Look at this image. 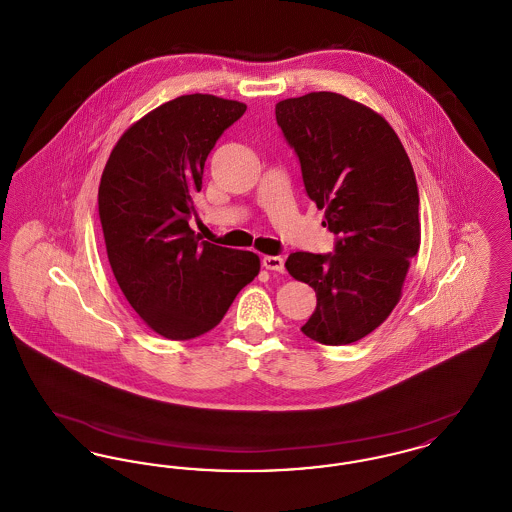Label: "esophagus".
<instances>
[{"mask_svg":"<svg viewBox=\"0 0 512 512\" xmlns=\"http://www.w3.org/2000/svg\"><path fill=\"white\" fill-rule=\"evenodd\" d=\"M263 267L267 268V270L284 272V259L280 255H265L263 257Z\"/></svg>","mask_w":512,"mask_h":512,"instance_id":"1","label":"esophagus"}]
</instances>
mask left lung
Masks as SVG:
<instances>
[{"label":"left lung","instance_id":"8db88e82","mask_svg":"<svg viewBox=\"0 0 512 512\" xmlns=\"http://www.w3.org/2000/svg\"><path fill=\"white\" fill-rule=\"evenodd\" d=\"M307 195L336 234L334 253L295 251L286 268L317 292L301 332L347 345L376 330L401 299L420 247L413 165L388 121L353 99L311 92L276 103Z\"/></svg>","mask_w":512,"mask_h":512}]
</instances>
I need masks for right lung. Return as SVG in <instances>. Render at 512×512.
Masks as SVG:
<instances>
[{"label":"right lung","mask_w":512,"mask_h":512,"mask_svg":"<svg viewBox=\"0 0 512 512\" xmlns=\"http://www.w3.org/2000/svg\"><path fill=\"white\" fill-rule=\"evenodd\" d=\"M245 109L209 94L167 101L122 134L101 174L109 265L132 309L167 340L213 330L259 274L253 251L199 242L190 228L207 155Z\"/></svg>","instance_id":"1"}]
</instances>
